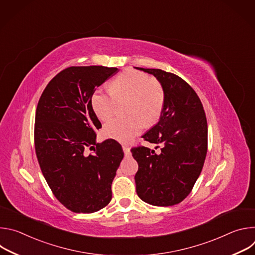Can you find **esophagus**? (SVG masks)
I'll list each match as a JSON object with an SVG mask.
<instances>
[{
	"mask_svg": "<svg viewBox=\"0 0 255 255\" xmlns=\"http://www.w3.org/2000/svg\"><path fill=\"white\" fill-rule=\"evenodd\" d=\"M123 151H124V153H125V156L129 157V156L131 155V152H130V148H129L128 145H126V144H124V145H123Z\"/></svg>",
	"mask_w": 255,
	"mask_h": 255,
	"instance_id": "obj_1",
	"label": "esophagus"
}]
</instances>
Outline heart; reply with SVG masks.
Wrapping results in <instances>:
<instances>
[{
    "mask_svg": "<svg viewBox=\"0 0 255 255\" xmlns=\"http://www.w3.org/2000/svg\"><path fill=\"white\" fill-rule=\"evenodd\" d=\"M110 91L97 89L91 97V106L96 116L108 120L115 112V99L128 97L124 110L127 114L109 121L104 132L106 136L126 141L138 134L145 123L154 124L162 112L164 91L161 84L148 75L135 69H126L110 85Z\"/></svg>",
    "mask_w": 255,
    "mask_h": 255,
    "instance_id": "obj_1",
    "label": "heart"
}]
</instances>
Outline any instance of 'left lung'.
Instances as JSON below:
<instances>
[{
	"instance_id": "1",
	"label": "left lung",
	"mask_w": 255,
	"mask_h": 255,
	"mask_svg": "<svg viewBox=\"0 0 255 255\" xmlns=\"http://www.w3.org/2000/svg\"><path fill=\"white\" fill-rule=\"evenodd\" d=\"M136 68L154 76L164 91L159 121L142 136L160 145L159 152L144 146L131 149L138 162L136 192L145 203L173 206L187 198L202 171L208 148L206 114L200 98L183 79L161 69Z\"/></svg>"
}]
</instances>
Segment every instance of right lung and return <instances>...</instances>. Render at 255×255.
Instances as JSON below:
<instances>
[{
  "instance_id": "1",
  "label": "right lung",
  "mask_w": 255,
  "mask_h": 255,
  "mask_svg": "<svg viewBox=\"0 0 255 255\" xmlns=\"http://www.w3.org/2000/svg\"><path fill=\"white\" fill-rule=\"evenodd\" d=\"M117 72L102 65L67 67L49 82L36 109L34 142L41 171L56 199L75 213L97 212L112 199L124 152L114 139L96 142L102 124L91 97ZM87 148L95 153L87 156Z\"/></svg>"
}]
</instances>
